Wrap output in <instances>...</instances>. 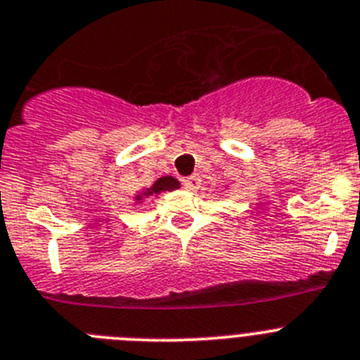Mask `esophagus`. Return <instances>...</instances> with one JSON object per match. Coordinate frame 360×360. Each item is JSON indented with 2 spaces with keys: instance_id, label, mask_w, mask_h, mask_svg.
<instances>
[{
  "instance_id": "esophagus-1",
  "label": "esophagus",
  "mask_w": 360,
  "mask_h": 360,
  "mask_svg": "<svg viewBox=\"0 0 360 360\" xmlns=\"http://www.w3.org/2000/svg\"><path fill=\"white\" fill-rule=\"evenodd\" d=\"M183 184L186 190H192V192H195V190H199V186H201V179H199V176L184 177Z\"/></svg>"
}]
</instances>
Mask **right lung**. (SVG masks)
<instances>
[{"instance_id":"add662e5","label":"right lung","mask_w":360,"mask_h":360,"mask_svg":"<svg viewBox=\"0 0 360 360\" xmlns=\"http://www.w3.org/2000/svg\"><path fill=\"white\" fill-rule=\"evenodd\" d=\"M179 188V181L174 179V177L167 176V177H159L158 181H155L154 184H152V188L145 190L143 192V195H137V201L143 198H152V195H158V193L161 192H170V190H176Z\"/></svg>"}]
</instances>
